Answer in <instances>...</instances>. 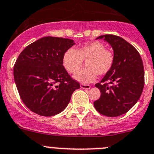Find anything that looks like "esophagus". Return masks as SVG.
Wrapping results in <instances>:
<instances>
[{"mask_svg":"<svg viewBox=\"0 0 154 154\" xmlns=\"http://www.w3.org/2000/svg\"><path fill=\"white\" fill-rule=\"evenodd\" d=\"M81 88L82 89H87V90H89L90 88V86L88 85H85V84H81Z\"/></svg>","mask_w":154,"mask_h":154,"instance_id":"obj_1","label":"esophagus"}]
</instances>
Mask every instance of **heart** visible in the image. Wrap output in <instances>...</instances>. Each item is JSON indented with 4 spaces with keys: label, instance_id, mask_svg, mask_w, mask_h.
<instances>
[{
    "label": "heart",
    "instance_id": "b5f03b06",
    "mask_svg": "<svg viewBox=\"0 0 154 154\" xmlns=\"http://www.w3.org/2000/svg\"><path fill=\"white\" fill-rule=\"evenodd\" d=\"M63 65L68 72L75 74L80 70L84 61L86 69L80 71L75 79L83 83L93 82L99 75L108 73L113 66L115 55L106 49L105 45L99 41L88 42L76 50L68 49L63 55Z\"/></svg>",
    "mask_w": 154,
    "mask_h": 154
}]
</instances>
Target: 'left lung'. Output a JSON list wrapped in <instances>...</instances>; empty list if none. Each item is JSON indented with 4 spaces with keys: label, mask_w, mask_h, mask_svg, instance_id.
<instances>
[{
    "label": "left lung",
    "mask_w": 154,
    "mask_h": 154,
    "mask_svg": "<svg viewBox=\"0 0 154 154\" xmlns=\"http://www.w3.org/2000/svg\"><path fill=\"white\" fill-rule=\"evenodd\" d=\"M113 49L115 61L111 70L96 85L101 96L94 101L99 113L108 117L121 116L131 110L142 95L145 83L143 63L139 52L119 36L104 35Z\"/></svg>",
    "instance_id": "1"
}]
</instances>
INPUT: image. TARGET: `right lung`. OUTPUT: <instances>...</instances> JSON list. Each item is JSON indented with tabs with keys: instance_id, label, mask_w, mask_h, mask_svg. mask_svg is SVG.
Here are the masks:
<instances>
[{
	"instance_id": "1",
	"label": "right lung",
	"mask_w": 154,
	"mask_h": 154,
	"mask_svg": "<svg viewBox=\"0 0 154 154\" xmlns=\"http://www.w3.org/2000/svg\"><path fill=\"white\" fill-rule=\"evenodd\" d=\"M73 45L71 39L47 36L20 53L14 65V79L20 99L31 111L43 116L56 115L80 88L63 66V55Z\"/></svg>"
}]
</instances>
